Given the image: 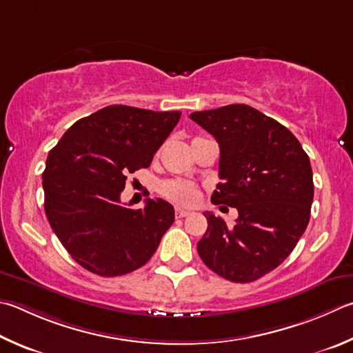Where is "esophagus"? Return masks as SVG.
<instances>
[{
	"mask_svg": "<svg viewBox=\"0 0 353 353\" xmlns=\"http://www.w3.org/2000/svg\"><path fill=\"white\" fill-rule=\"evenodd\" d=\"M190 214L188 210H183V208H176V217H187Z\"/></svg>",
	"mask_w": 353,
	"mask_h": 353,
	"instance_id": "obj_1",
	"label": "esophagus"
}]
</instances>
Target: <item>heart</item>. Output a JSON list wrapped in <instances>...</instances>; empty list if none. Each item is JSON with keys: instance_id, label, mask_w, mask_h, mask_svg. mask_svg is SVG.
Segmentation results:
<instances>
[{"instance_id": "1", "label": "heart", "mask_w": 353, "mask_h": 353, "mask_svg": "<svg viewBox=\"0 0 353 353\" xmlns=\"http://www.w3.org/2000/svg\"><path fill=\"white\" fill-rule=\"evenodd\" d=\"M160 193L170 201L182 205L194 203L197 199V190L194 185L188 181H181V179L163 182L160 185Z\"/></svg>"}]
</instances>
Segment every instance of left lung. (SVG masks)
I'll return each mask as SVG.
<instances>
[{"label": "left lung", "instance_id": "1", "mask_svg": "<svg viewBox=\"0 0 353 353\" xmlns=\"http://www.w3.org/2000/svg\"><path fill=\"white\" fill-rule=\"evenodd\" d=\"M190 119L219 143L214 205L238 210L234 225L203 213L208 228L197 253L210 270L233 283H253L296 247L310 219L313 174L309 156L279 121L248 105L197 111Z\"/></svg>", "mask_w": 353, "mask_h": 353}]
</instances>
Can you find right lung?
<instances>
[{"label":"right lung","instance_id":"right-lung-1","mask_svg":"<svg viewBox=\"0 0 353 353\" xmlns=\"http://www.w3.org/2000/svg\"><path fill=\"white\" fill-rule=\"evenodd\" d=\"M181 112L112 105L77 120L49 151L43 172L44 211L75 262L99 276H120L151 259L174 208L146 199L120 203L126 176L148 168Z\"/></svg>","mask_w":353,"mask_h":353}]
</instances>
